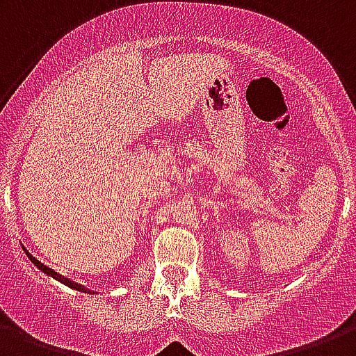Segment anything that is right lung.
Returning a JSON list of instances; mask_svg holds the SVG:
<instances>
[{
	"label": "right lung",
	"instance_id": "1",
	"mask_svg": "<svg viewBox=\"0 0 356 356\" xmlns=\"http://www.w3.org/2000/svg\"><path fill=\"white\" fill-rule=\"evenodd\" d=\"M24 250H25V248H24ZM25 254H27V257L31 259V263H33L34 266H38V268L42 270L44 274L51 275V277H55L56 281H60V283H64V285H65V286H70V289H75V291H79V292H86V294H92V292H90V289H86V286H82L81 283H75V281H71L70 277H64V275H62V274H56L55 270L49 268V266H45L44 263H40L38 259L33 257V255H31L29 252H27V250H25Z\"/></svg>",
	"mask_w": 356,
	"mask_h": 356
}]
</instances>
